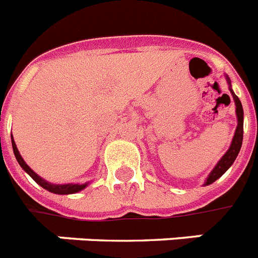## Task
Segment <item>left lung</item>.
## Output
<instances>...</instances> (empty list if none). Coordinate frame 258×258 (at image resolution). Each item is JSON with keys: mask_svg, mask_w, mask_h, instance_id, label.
Listing matches in <instances>:
<instances>
[{"mask_svg": "<svg viewBox=\"0 0 258 258\" xmlns=\"http://www.w3.org/2000/svg\"><path fill=\"white\" fill-rule=\"evenodd\" d=\"M229 84V91L232 93V97L235 100L236 104V116H237V127H236L235 136H233V140H232V144L229 146V149L227 150L221 159L218 162V165L215 166L214 170L211 171V174L208 175L207 180L204 183V186H208L211 183H214L215 180L219 179L223 174H224L227 170L229 169L232 166V163L235 162L236 157L239 154L240 149H241V144H242V133H244V110H242V105L241 101L239 100V97L235 95V92L232 91L231 88V82H229V79L227 78Z\"/></svg>", "mask_w": 258, "mask_h": 258, "instance_id": "8db88e82", "label": "left lung"}]
</instances>
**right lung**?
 Instances as JSON below:
<instances>
[{
    "label": "right lung",
    "instance_id": "obj_1",
    "mask_svg": "<svg viewBox=\"0 0 258 258\" xmlns=\"http://www.w3.org/2000/svg\"><path fill=\"white\" fill-rule=\"evenodd\" d=\"M12 145H13V152H14V155H16L17 161H18L19 166L22 167L25 171L29 174L31 178H33L35 182L39 184L40 187H43L44 190L50 191V192H54V194H57V195H68V194H75V192H79V191H82L83 188H86L87 186H88V183H84V184H79V183H68V184H52V183H48L47 180H44L43 178H40L38 174H35V172L33 171V170L30 169L29 166L26 165V162L23 161V158L21 157V154H19L18 149H17V145L16 142H14V140H13V136H12Z\"/></svg>",
    "mask_w": 258,
    "mask_h": 258
}]
</instances>
